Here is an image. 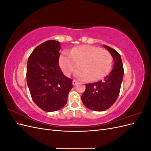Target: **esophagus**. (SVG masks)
Instances as JSON below:
<instances>
[{
  "label": "esophagus",
  "instance_id": "34e87169",
  "mask_svg": "<svg viewBox=\"0 0 151 151\" xmlns=\"http://www.w3.org/2000/svg\"><path fill=\"white\" fill-rule=\"evenodd\" d=\"M77 81H76V80H73V81H72V84H73V85L74 86H75V85H76L77 84Z\"/></svg>",
  "mask_w": 151,
  "mask_h": 151
}]
</instances>
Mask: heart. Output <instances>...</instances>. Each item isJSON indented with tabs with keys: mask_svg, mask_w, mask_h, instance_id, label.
I'll return each mask as SVG.
<instances>
[{
	"mask_svg": "<svg viewBox=\"0 0 151 151\" xmlns=\"http://www.w3.org/2000/svg\"><path fill=\"white\" fill-rule=\"evenodd\" d=\"M75 76L82 80L102 79L110 70L112 58L106 50L92 45H83L72 48L70 53L63 52L60 65L66 76H70L80 65Z\"/></svg>",
	"mask_w": 151,
	"mask_h": 151,
	"instance_id": "obj_1",
	"label": "heart"
}]
</instances>
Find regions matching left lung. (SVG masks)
Segmentation results:
<instances>
[{"instance_id": "left-lung-1", "label": "left lung", "mask_w": 151, "mask_h": 151, "mask_svg": "<svg viewBox=\"0 0 151 151\" xmlns=\"http://www.w3.org/2000/svg\"><path fill=\"white\" fill-rule=\"evenodd\" d=\"M113 57L114 63L110 73L103 80L86 84V91L81 99L86 108L96 111H103L115 103L120 93L123 80V63L120 55L115 49L104 45Z\"/></svg>"}]
</instances>
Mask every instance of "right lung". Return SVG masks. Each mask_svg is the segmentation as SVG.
<instances>
[{"instance_id":"obj_1","label":"right lung","mask_w":151,"mask_h":151,"mask_svg":"<svg viewBox=\"0 0 151 151\" xmlns=\"http://www.w3.org/2000/svg\"><path fill=\"white\" fill-rule=\"evenodd\" d=\"M59 42L47 41L35 48L27 63L26 81L32 99L47 112L59 110L67 102L72 79L63 75L58 65Z\"/></svg>"}]
</instances>
